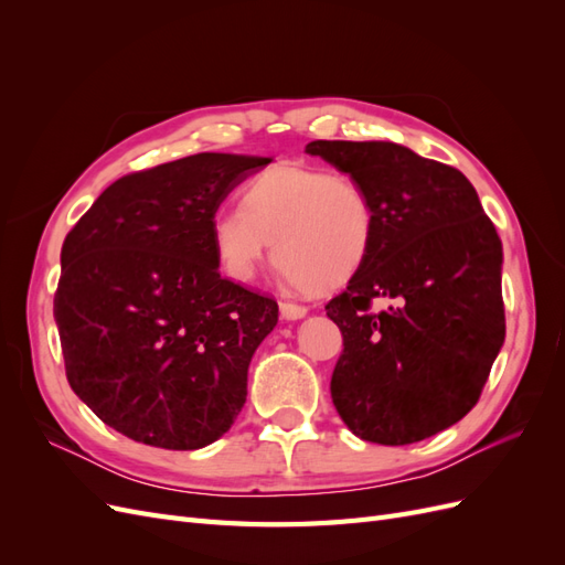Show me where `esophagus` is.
I'll return each mask as SVG.
<instances>
[{"label": "esophagus", "instance_id": "obj_1", "mask_svg": "<svg viewBox=\"0 0 565 565\" xmlns=\"http://www.w3.org/2000/svg\"><path fill=\"white\" fill-rule=\"evenodd\" d=\"M306 313H309V309H306V306H301V303L280 301V316H282L285 320H299V318H303Z\"/></svg>", "mask_w": 565, "mask_h": 565}]
</instances>
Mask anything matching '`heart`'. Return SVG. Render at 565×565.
Listing matches in <instances>:
<instances>
[{
  "label": "heart",
  "instance_id": "1",
  "mask_svg": "<svg viewBox=\"0 0 565 565\" xmlns=\"http://www.w3.org/2000/svg\"><path fill=\"white\" fill-rule=\"evenodd\" d=\"M374 228L372 195L355 177L280 162L243 188L241 210L214 218L212 245L235 282L254 280L270 243L285 280L328 295L363 268Z\"/></svg>",
  "mask_w": 565,
  "mask_h": 565
}]
</instances>
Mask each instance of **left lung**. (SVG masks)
Wrapping results in <instances>:
<instances>
[{
	"instance_id": "left-lung-1",
	"label": "left lung",
	"mask_w": 565,
	"mask_h": 565,
	"mask_svg": "<svg viewBox=\"0 0 565 565\" xmlns=\"http://www.w3.org/2000/svg\"><path fill=\"white\" fill-rule=\"evenodd\" d=\"M374 202L363 268L324 311L344 337L332 403L349 429L407 446L465 417L504 344L502 241L469 179L391 141H311ZM372 298H393L382 312Z\"/></svg>"
}]
</instances>
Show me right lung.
Wrapping results in <instances>:
<instances>
[{
	"instance_id": "right-lung-1",
	"label": "right lung",
	"mask_w": 565,
	"mask_h": 565,
	"mask_svg": "<svg viewBox=\"0 0 565 565\" xmlns=\"http://www.w3.org/2000/svg\"><path fill=\"white\" fill-rule=\"evenodd\" d=\"M268 162L198 152L127 174L65 235L54 318L67 382L136 443L198 450L241 415L278 303L221 278L212 224Z\"/></svg>"
}]
</instances>
